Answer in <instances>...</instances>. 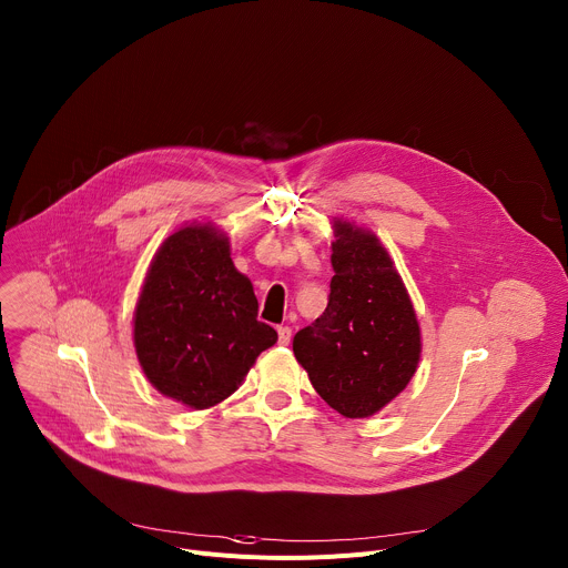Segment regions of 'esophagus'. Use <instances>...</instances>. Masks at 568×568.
<instances>
[{
	"instance_id": "obj_1",
	"label": "esophagus",
	"mask_w": 568,
	"mask_h": 568,
	"mask_svg": "<svg viewBox=\"0 0 568 568\" xmlns=\"http://www.w3.org/2000/svg\"><path fill=\"white\" fill-rule=\"evenodd\" d=\"M292 339V328L290 326H278V344H290Z\"/></svg>"
}]
</instances>
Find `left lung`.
<instances>
[{
	"instance_id": "obj_1",
	"label": "left lung",
	"mask_w": 568,
	"mask_h": 568,
	"mask_svg": "<svg viewBox=\"0 0 568 568\" xmlns=\"http://www.w3.org/2000/svg\"><path fill=\"white\" fill-rule=\"evenodd\" d=\"M331 296L294 335V355L317 394L346 419H367L415 376L422 328L407 287L378 235L333 217Z\"/></svg>"
}]
</instances>
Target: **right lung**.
<instances>
[{
	"label": "right lung",
	"instance_id": "obj_1",
	"mask_svg": "<svg viewBox=\"0 0 568 568\" xmlns=\"http://www.w3.org/2000/svg\"><path fill=\"white\" fill-rule=\"evenodd\" d=\"M276 339L257 322L253 285L213 222L176 229L153 253L133 313V346L163 396L192 409L215 407Z\"/></svg>",
	"mask_w": 568,
	"mask_h": 568
}]
</instances>
